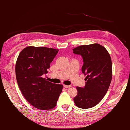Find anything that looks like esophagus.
I'll return each mask as SVG.
<instances>
[{
  "label": "esophagus",
  "instance_id": "obj_1",
  "mask_svg": "<svg viewBox=\"0 0 130 130\" xmlns=\"http://www.w3.org/2000/svg\"><path fill=\"white\" fill-rule=\"evenodd\" d=\"M71 87V85H63V87L66 88H68Z\"/></svg>",
  "mask_w": 130,
  "mask_h": 130
}]
</instances>
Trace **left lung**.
<instances>
[{"mask_svg":"<svg viewBox=\"0 0 130 130\" xmlns=\"http://www.w3.org/2000/svg\"><path fill=\"white\" fill-rule=\"evenodd\" d=\"M82 57V72L87 76L84 88L76 87L77 94L73 101L82 109L91 108L103 99L112 79L110 56L104 46L99 43L82 45L72 50Z\"/></svg>","mask_w":130,"mask_h":130,"instance_id":"1","label":"left lung"}]
</instances>
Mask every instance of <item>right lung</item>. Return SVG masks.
Masks as SVG:
<instances>
[{"mask_svg":"<svg viewBox=\"0 0 130 130\" xmlns=\"http://www.w3.org/2000/svg\"><path fill=\"white\" fill-rule=\"evenodd\" d=\"M58 51L28 46L21 51L17 59L16 77L20 89L25 99L37 109L54 108L62 91V85L53 84L42 77L47 73Z\"/></svg>","mask_w":130,"mask_h":130,"instance_id":"1","label":"right lung"}]
</instances>
